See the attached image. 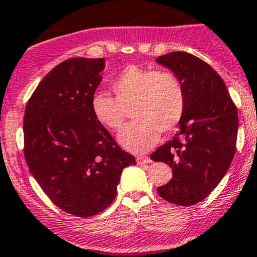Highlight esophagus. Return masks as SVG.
<instances>
[{
	"label": "esophagus",
	"mask_w": 257,
	"mask_h": 257,
	"mask_svg": "<svg viewBox=\"0 0 257 257\" xmlns=\"http://www.w3.org/2000/svg\"><path fill=\"white\" fill-rule=\"evenodd\" d=\"M136 162L140 163V165H143V163H151L152 160L147 156H139L138 158H136Z\"/></svg>",
	"instance_id": "esophagus-1"
}]
</instances>
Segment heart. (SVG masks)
<instances>
[{
	"label": "heart",
	"mask_w": 257,
	"mask_h": 257,
	"mask_svg": "<svg viewBox=\"0 0 257 257\" xmlns=\"http://www.w3.org/2000/svg\"><path fill=\"white\" fill-rule=\"evenodd\" d=\"M115 96L96 91L91 96L95 119L109 130L123 126L127 109L133 108L136 121L119 134V143L127 151L140 153L152 148L160 133L174 131L181 122L187 105L183 82L170 70L127 67L113 81Z\"/></svg>",
	"instance_id": "obj_1"
}]
</instances>
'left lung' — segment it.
<instances>
[{
  "label": "left lung",
  "mask_w": 257,
  "mask_h": 257,
  "mask_svg": "<svg viewBox=\"0 0 257 257\" xmlns=\"http://www.w3.org/2000/svg\"><path fill=\"white\" fill-rule=\"evenodd\" d=\"M156 61L180 78L187 95L179 131L151 156L172 167V179L157 192L174 205H196L217 187L233 161L237 106L221 77L206 61L184 51L165 54Z\"/></svg>",
  "instance_id": "8db88e82"
}]
</instances>
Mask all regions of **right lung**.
Listing matches in <instances>:
<instances>
[{"mask_svg": "<svg viewBox=\"0 0 257 257\" xmlns=\"http://www.w3.org/2000/svg\"><path fill=\"white\" fill-rule=\"evenodd\" d=\"M103 58H73L44 77L24 113V157L54 205L78 217L105 210L122 170L136 165L91 112Z\"/></svg>", "mask_w": 257, "mask_h": 257, "instance_id": "1", "label": "right lung"}]
</instances>
